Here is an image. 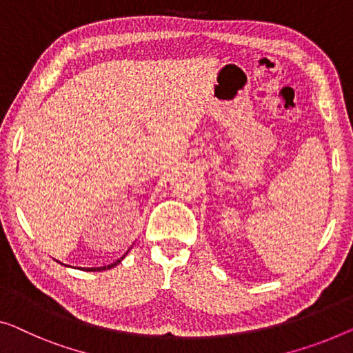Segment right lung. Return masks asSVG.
Masks as SVG:
<instances>
[{
    "label": "right lung",
    "mask_w": 353,
    "mask_h": 353,
    "mask_svg": "<svg viewBox=\"0 0 353 353\" xmlns=\"http://www.w3.org/2000/svg\"><path fill=\"white\" fill-rule=\"evenodd\" d=\"M130 252V250H128ZM128 252H126V254H123L122 256H120V259L117 260V261H114V263H110V265H108V266H99V268H81V270H83V271H88V272H92V271H106V270H110V268H114V266H117L120 261H122L126 255H128ZM60 263V261H59ZM60 265H65V263H60ZM65 266H68V265H65Z\"/></svg>",
    "instance_id": "1"
}]
</instances>
